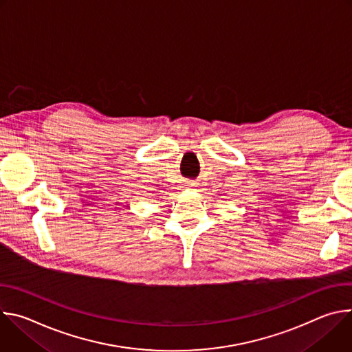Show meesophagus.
<instances>
[{
    "label": "esophagus",
    "mask_w": 352,
    "mask_h": 352,
    "mask_svg": "<svg viewBox=\"0 0 352 352\" xmlns=\"http://www.w3.org/2000/svg\"><path fill=\"white\" fill-rule=\"evenodd\" d=\"M185 184H186V186H193V185H195V182H193V181H186Z\"/></svg>",
    "instance_id": "esophagus-1"
}]
</instances>
